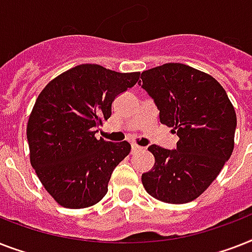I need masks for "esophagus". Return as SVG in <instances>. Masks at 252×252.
<instances>
[{"mask_svg": "<svg viewBox=\"0 0 252 252\" xmlns=\"http://www.w3.org/2000/svg\"><path fill=\"white\" fill-rule=\"evenodd\" d=\"M144 148L143 147H139L138 144H132L131 146V152L132 154H135V152H139V151H143Z\"/></svg>", "mask_w": 252, "mask_h": 252, "instance_id": "obj_1", "label": "esophagus"}]
</instances>
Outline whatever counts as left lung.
Wrapping results in <instances>:
<instances>
[{
  "instance_id": "obj_1",
  "label": "left lung",
  "mask_w": 252,
  "mask_h": 252,
  "mask_svg": "<svg viewBox=\"0 0 252 252\" xmlns=\"http://www.w3.org/2000/svg\"><path fill=\"white\" fill-rule=\"evenodd\" d=\"M142 86L160 110V122L180 140L176 150L148 147L155 165L143 173L146 191L172 204L192 202L216 180L234 148L237 116L213 76L183 63L142 72Z\"/></svg>"
}]
</instances>
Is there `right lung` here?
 <instances>
[{
	"label": "right lung",
	"instance_id": "1",
	"mask_svg": "<svg viewBox=\"0 0 252 252\" xmlns=\"http://www.w3.org/2000/svg\"><path fill=\"white\" fill-rule=\"evenodd\" d=\"M140 72L79 65L40 92L27 124L32 168L45 190L66 208H87L108 192L114 168L131 150L96 139V127L112 114L114 98L135 86Z\"/></svg>",
	"mask_w": 252,
	"mask_h": 252
}]
</instances>
